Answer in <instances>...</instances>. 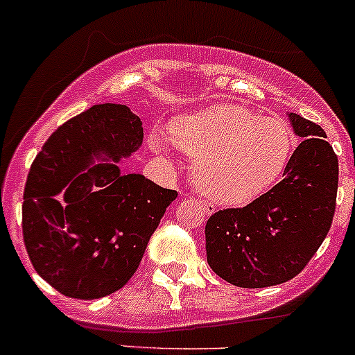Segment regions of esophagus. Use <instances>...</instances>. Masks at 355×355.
Instances as JSON below:
<instances>
[{
  "instance_id": "obj_1",
  "label": "esophagus",
  "mask_w": 355,
  "mask_h": 355,
  "mask_svg": "<svg viewBox=\"0 0 355 355\" xmlns=\"http://www.w3.org/2000/svg\"><path fill=\"white\" fill-rule=\"evenodd\" d=\"M196 202H198V206H200V209H202L206 214H211V213H213V211H214V207L211 206L209 202H206V200L196 199Z\"/></svg>"
}]
</instances>
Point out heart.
Returning <instances> with one entry per match:
<instances>
[{
	"label": "heart",
	"mask_w": 355,
	"mask_h": 355,
	"mask_svg": "<svg viewBox=\"0 0 355 355\" xmlns=\"http://www.w3.org/2000/svg\"><path fill=\"white\" fill-rule=\"evenodd\" d=\"M173 141L192 156V178L216 202L242 206L270 191L287 170L295 135L287 121L237 105H218L171 125ZM153 148L166 146L155 139Z\"/></svg>",
	"instance_id": "b5f03b06"
}]
</instances>
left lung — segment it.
Here are the masks:
<instances>
[{"instance_id": "8db88e82", "label": "left lung", "mask_w": 355, "mask_h": 355, "mask_svg": "<svg viewBox=\"0 0 355 355\" xmlns=\"http://www.w3.org/2000/svg\"><path fill=\"white\" fill-rule=\"evenodd\" d=\"M302 142L284 180L244 207L216 211L206 223L211 270L228 284L263 288L300 273L330 232L338 157L320 125L288 114Z\"/></svg>"}]
</instances>
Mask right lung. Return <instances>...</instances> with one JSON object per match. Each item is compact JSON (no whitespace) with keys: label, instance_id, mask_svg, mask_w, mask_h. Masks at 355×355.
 Listing matches in <instances>:
<instances>
[{"label":"right lung","instance_id":"add662e5","mask_svg":"<svg viewBox=\"0 0 355 355\" xmlns=\"http://www.w3.org/2000/svg\"><path fill=\"white\" fill-rule=\"evenodd\" d=\"M142 121L125 105H94L56 128L28 171L22 232L34 270L63 295L99 299L137 271L177 191L114 163L139 149ZM66 191L63 196L58 194Z\"/></svg>","mask_w":355,"mask_h":355}]
</instances>
